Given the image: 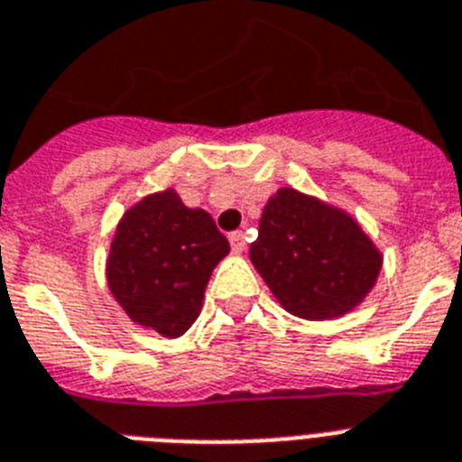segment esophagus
<instances>
[{
    "mask_svg": "<svg viewBox=\"0 0 462 462\" xmlns=\"http://www.w3.org/2000/svg\"><path fill=\"white\" fill-rule=\"evenodd\" d=\"M228 240H231V247H234V253H243L247 247V238L243 231H234V234L228 236Z\"/></svg>",
    "mask_w": 462,
    "mask_h": 462,
    "instance_id": "34e87169",
    "label": "esophagus"
}]
</instances>
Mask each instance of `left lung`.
Instances as JSON below:
<instances>
[{
	"label": "left lung",
	"mask_w": 462,
	"mask_h": 462,
	"mask_svg": "<svg viewBox=\"0 0 462 462\" xmlns=\"http://www.w3.org/2000/svg\"><path fill=\"white\" fill-rule=\"evenodd\" d=\"M250 259L283 309L309 321L352 311L383 266L352 217L295 189H281L266 203Z\"/></svg>",
	"instance_id": "obj_1"
}]
</instances>
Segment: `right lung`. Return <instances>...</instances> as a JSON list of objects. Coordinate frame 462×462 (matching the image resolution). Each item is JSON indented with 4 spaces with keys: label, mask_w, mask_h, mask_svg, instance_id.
<instances>
[{
    "label": "right lung",
    "mask_w": 462,
    "mask_h": 462,
    "mask_svg": "<svg viewBox=\"0 0 462 462\" xmlns=\"http://www.w3.org/2000/svg\"><path fill=\"white\" fill-rule=\"evenodd\" d=\"M228 254V240L205 209H190L171 189L151 193L117 224L108 254V288L127 316L165 337L196 321L208 281Z\"/></svg>",
    "instance_id": "obj_1"
}]
</instances>
